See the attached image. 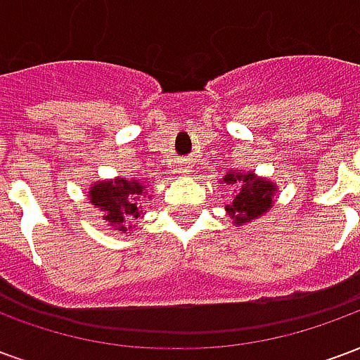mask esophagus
Returning <instances> with one entry per match:
<instances>
[{"instance_id": "1", "label": "esophagus", "mask_w": 360, "mask_h": 360, "mask_svg": "<svg viewBox=\"0 0 360 360\" xmlns=\"http://www.w3.org/2000/svg\"><path fill=\"white\" fill-rule=\"evenodd\" d=\"M191 172V164L188 162H183V164L179 165V173H188Z\"/></svg>"}]
</instances>
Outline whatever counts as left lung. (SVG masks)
<instances>
[{
    "mask_svg": "<svg viewBox=\"0 0 360 360\" xmlns=\"http://www.w3.org/2000/svg\"><path fill=\"white\" fill-rule=\"evenodd\" d=\"M224 183H229V185L241 183L239 193L233 196L231 204L226 206L229 218L233 219L237 227L245 226L250 219L260 218L274 204L276 185L271 181L257 177L255 173L229 172L224 177Z\"/></svg>",
    "mask_w": 360,
    "mask_h": 360,
    "instance_id": "obj_1",
    "label": "left lung"
}]
</instances>
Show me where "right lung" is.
<instances>
[{
    "mask_svg": "<svg viewBox=\"0 0 360 360\" xmlns=\"http://www.w3.org/2000/svg\"><path fill=\"white\" fill-rule=\"evenodd\" d=\"M146 187L139 179L129 181L127 177H117L111 181H98L94 187H90L89 196L94 208L100 210V218L117 231L131 229L133 219L144 216L141 202H136Z\"/></svg>",
    "mask_w": 360,
    "mask_h": 360,
    "instance_id": "1",
    "label": "right lung"
}]
</instances>
